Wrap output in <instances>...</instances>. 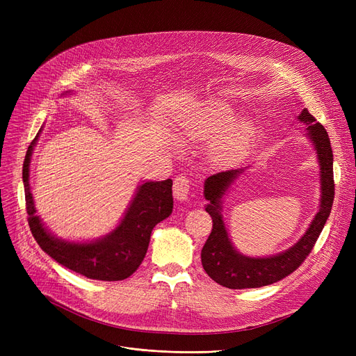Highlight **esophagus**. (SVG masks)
Returning <instances> with one entry per match:
<instances>
[{"instance_id": "34e87169", "label": "esophagus", "mask_w": 356, "mask_h": 356, "mask_svg": "<svg viewBox=\"0 0 356 356\" xmlns=\"http://www.w3.org/2000/svg\"><path fill=\"white\" fill-rule=\"evenodd\" d=\"M173 195L177 200H188L191 195V181L188 177L177 176L173 183Z\"/></svg>"}]
</instances>
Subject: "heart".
<instances>
[{
    "label": "heart",
    "instance_id": "1",
    "mask_svg": "<svg viewBox=\"0 0 356 356\" xmlns=\"http://www.w3.org/2000/svg\"><path fill=\"white\" fill-rule=\"evenodd\" d=\"M234 111L225 102H209L184 117L176 138L183 147L211 141L209 154L218 163H231L244 154L254 140V129L248 124L231 127Z\"/></svg>",
    "mask_w": 356,
    "mask_h": 356
}]
</instances>
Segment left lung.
<instances>
[{
	"mask_svg": "<svg viewBox=\"0 0 356 356\" xmlns=\"http://www.w3.org/2000/svg\"><path fill=\"white\" fill-rule=\"evenodd\" d=\"M297 120L306 125V136L314 147L319 163L321 204L309 228L290 248L268 257H250L239 252L229 238L223 222V197L248 167L231 168L209 176L203 183V196L208 200L204 207L212 216L213 228L202 248V266L218 284L234 289H258L280 282L298 268L313 250L325 223L330 215L334 197L333 153L330 140L322 124L316 121L305 108Z\"/></svg>",
	"mask_w": 356,
	"mask_h": 356,
	"instance_id": "left-lung-1",
	"label": "left lung"
}]
</instances>
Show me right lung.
I'll use <instances>...</instances> for the list:
<instances>
[{"label": "right lung", "mask_w": 356, "mask_h": 356, "mask_svg": "<svg viewBox=\"0 0 356 356\" xmlns=\"http://www.w3.org/2000/svg\"><path fill=\"white\" fill-rule=\"evenodd\" d=\"M66 95H72V92L66 90L63 97ZM40 133L42 128L31 141L23 164L29 225L37 244L59 264L88 278L102 282L128 278L143 263L153 228L173 212L172 179L141 181L122 219L106 235L92 241L59 238L47 229L37 215L30 188V161Z\"/></svg>", "instance_id": "right-lung-1"}]
</instances>
